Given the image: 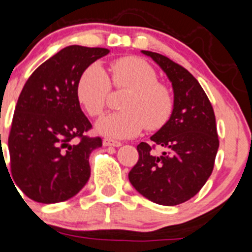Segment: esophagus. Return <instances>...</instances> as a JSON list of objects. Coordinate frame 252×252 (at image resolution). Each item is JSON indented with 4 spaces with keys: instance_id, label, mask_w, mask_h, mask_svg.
<instances>
[{
    "instance_id": "34e87169",
    "label": "esophagus",
    "mask_w": 252,
    "mask_h": 252,
    "mask_svg": "<svg viewBox=\"0 0 252 252\" xmlns=\"http://www.w3.org/2000/svg\"><path fill=\"white\" fill-rule=\"evenodd\" d=\"M103 145L105 147H121L122 143L121 142H117V140H112V139H104L103 140Z\"/></svg>"
}]
</instances>
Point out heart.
<instances>
[{"label":"heart","mask_w":252,"mask_h":252,"mask_svg":"<svg viewBox=\"0 0 252 252\" xmlns=\"http://www.w3.org/2000/svg\"><path fill=\"white\" fill-rule=\"evenodd\" d=\"M113 86L129 89L122 102V112L110 113L95 124V130L112 139L137 137L144 128L158 130L174 112L171 89L159 82L158 73L147 61L123 57L110 64ZM110 81L102 65L93 63L83 70L77 82V97L91 117H99L110 95Z\"/></svg>","instance_id":"heart-1"}]
</instances>
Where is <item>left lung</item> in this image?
<instances>
[{
  "instance_id": "1",
  "label": "left lung",
  "mask_w": 252,
  "mask_h": 252,
  "mask_svg": "<svg viewBox=\"0 0 252 252\" xmlns=\"http://www.w3.org/2000/svg\"><path fill=\"white\" fill-rule=\"evenodd\" d=\"M160 65L174 89V112L168 123L142 142L139 159L129 171L137 191L159 205L185 203L200 191L214 169L219 138L215 114L199 82L183 65L150 51H142ZM159 145L161 155L154 152Z\"/></svg>"
}]
</instances>
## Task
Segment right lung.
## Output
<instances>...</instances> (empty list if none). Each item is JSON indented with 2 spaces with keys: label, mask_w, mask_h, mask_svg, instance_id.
Masks as SVG:
<instances>
[{
  "label": "right lung",
  "mask_w": 252,
  "mask_h": 252,
  "mask_svg": "<svg viewBox=\"0 0 252 252\" xmlns=\"http://www.w3.org/2000/svg\"><path fill=\"white\" fill-rule=\"evenodd\" d=\"M108 53L65 47L42 63L21 92L8 137L9 165L16 184L37 203L68 200L88 182L89 154L102 139L87 135L92 124L79 105L77 82Z\"/></svg>",
  "instance_id": "1"
}]
</instances>
